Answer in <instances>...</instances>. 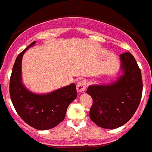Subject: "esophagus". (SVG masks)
<instances>
[{
  "label": "esophagus",
  "mask_w": 152,
  "mask_h": 152,
  "mask_svg": "<svg viewBox=\"0 0 152 152\" xmlns=\"http://www.w3.org/2000/svg\"><path fill=\"white\" fill-rule=\"evenodd\" d=\"M86 84H87V83L85 80H82V81H80L78 83V84L76 86V89H77V91L81 93V92H83L85 91V89H86Z\"/></svg>",
  "instance_id": "esophagus-1"
}]
</instances>
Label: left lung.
<instances>
[{"instance_id": "8db88e82", "label": "left lung", "mask_w": 152, "mask_h": 152, "mask_svg": "<svg viewBox=\"0 0 152 152\" xmlns=\"http://www.w3.org/2000/svg\"><path fill=\"white\" fill-rule=\"evenodd\" d=\"M123 75L107 85H91L87 93L93 99L90 118L104 129H115L131 119L140 102L143 91L141 72L129 52L119 55Z\"/></svg>"}]
</instances>
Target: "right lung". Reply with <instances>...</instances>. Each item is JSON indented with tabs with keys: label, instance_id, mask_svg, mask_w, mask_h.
Returning <instances> with one entry per match:
<instances>
[{
	"label": "right lung",
	"instance_id": "right-lung-1",
	"mask_svg": "<svg viewBox=\"0 0 152 152\" xmlns=\"http://www.w3.org/2000/svg\"><path fill=\"white\" fill-rule=\"evenodd\" d=\"M35 43L29 44L16 58L10 78V97L17 113L28 125L46 130L64 120L68 106L76 99L77 92L74 83L45 94H34L25 87L22 82V59Z\"/></svg>",
	"mask_w": 152,
	"mask_h": 152
}]
</instances>
